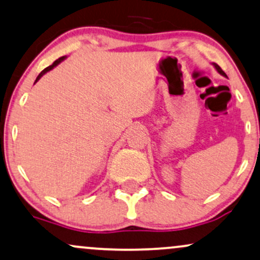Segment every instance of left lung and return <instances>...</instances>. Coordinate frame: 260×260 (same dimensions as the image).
<instances>
[{
  "label": "left lung",
  "mask_w": 260,
  "mask_h": 260,
  "mask_svg": "<svg viewBox=\"0 0 260 260\" xmlns=\"http://www.w3.org/2000/svg\"><path fill=\"white\" fill-rule=\"evenodd\" d=\"M212 65H213V67H214V69H215V70H217V71H218V73H219V74L221 75V76H225V77H226V74H225V73H224V71H223V70H221V69H220V67H219V65H217V64H215V62H212Z\"/></svg>",
  "instance_id": "1"
}]
</instances>
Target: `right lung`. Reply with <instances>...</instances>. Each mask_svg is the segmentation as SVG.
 <instances>
[{"label":"right lung","mask_w":260,"mask_h":260,"mask_svg":"<svg viewBox=\"0 0 260 260\" xmlns=\"http://www.w3.org/2000/svg\"><path fill=\"white\" fill-rule=\"evenodd\" d=\"M65 58H67V57H61V58H59V59H57V60H55L54 62H53V64H52V65H49V67H48V68H46V69H45V70H42V71H41V73H40V75H39V76H37V77H36V80H35V83L37 82V81H39V80L41 79V77H42V76H43V75H45V74H47V73H48V71H51V70H53V69H54L55 67H57V65H59V64H60V62H61L62 60H65ZM35 83H34V84H35Z\"/></svg>","instance_id":"obj_1"}]
</instances>
